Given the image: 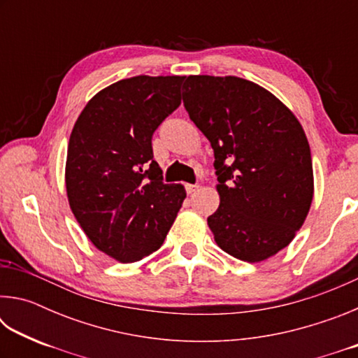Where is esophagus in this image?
Here are the masks:
<instances>
[{
    "label": "esophagus",
    "mask_w": 358,
    "mask_h": 358,
    "mask_svg": "<svg viewBox=\"0 0 358 358\" xmlns=\"http://www.w3.org/2000/svg\"><path fill=\"white\" fill-rule=\"evenodd\" d=\"M185 189L187 194L196 192V189H199V185H185Z\"/></svg>",
    "instance_id": "1"
}]
</instances>
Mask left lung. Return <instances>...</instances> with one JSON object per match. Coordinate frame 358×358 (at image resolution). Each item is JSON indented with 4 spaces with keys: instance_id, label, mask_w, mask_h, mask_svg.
<instances>
[{
    "instance_id": "1",
    "label": "left lung",
    "mask_w": 358,
    "mask_h": 358,
    "mask_svg": "<svg viewBox=\"0 0 358 358\" xmlns=\"http://www.w3.org/2000/svg\"><path fill=\"white\" fill-rule=\"evenodd\" d=\"M183 104L215 151L221 203L208 226L222 251L268 259L295 237L313 201V162L299 120L245 78L189 76Z\"/></svg>"
}]
</instances>
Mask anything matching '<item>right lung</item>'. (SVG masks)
Segmentation results:
<instances>
[{"mask_svg": "<svg viewBox=\"0 0 358 358\" xmlns=\"http://www.w3.org/2000/svg\"><path fill=\"white\" fill-rule=\"evenodd\" d=\"M185 77L137 76L88 102L71 132L66 191L92 243L120 262L159 250L186 197L166 185L151 137L181 104Z\"/></svg>", "mask_w": 358, "mask_h": 358, "instance_id": "right-lung-1", "label": "right lung"}]
</instances>
